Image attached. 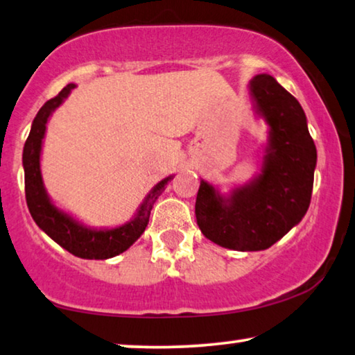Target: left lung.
I'll list each match as a JSON object with an SVG mask.
<instances>
[{
    "mask_svg": "<svg viewBox=\"0 0 355 355\" xmlns=\"http://www.w3.org/2000/svg\"><path fill=\"white\" fill-rule=\"evenodd\" d=\"M257 108L271 127L263 171L230 200L200 182L196 218L215 244L239 252L264 250L300 223L313 196L317 151L298 100L269 75L250 83Z\"/></svg>",
    "mask_w": 355,
    "mask_h": 355,
    "instance_id": "left-lung-1",
    "label": "left lung"
}]
</instances>
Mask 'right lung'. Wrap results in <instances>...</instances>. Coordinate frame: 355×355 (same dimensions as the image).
<instances>
[{"label": "right lung", "instance_id": "1", "mask_svg": "<svg viewBox=\"0 0 355 355\" xmlns=\"http://www.w3.org/2000/svg\"><path fill=\"white\" fill-rule=\"evenodd\" d=\"M75 84H68L55 95L54 98L47 100L42 105L41 110L33 119L28 139L24 146V168H25V199L26 205L35 223L46 232L51 239H54L57 244L65 248L75 257L87 258V260H107V258L116 257L119 253L127 250L145 231L153 204L157 199V196L162 193L164 184L171 177L164 178L155 187V189L148 194V198L137 214L135 220L130 223L114 230L105 231H92L83 228L75 220L63 214L54 204L44 191L40 172V155L41 144L44 139L46 123L49 114L63 102V98L68 97Z\"/></svg>", "mask_w": 355, "mask_h": 355}]
</instances>
